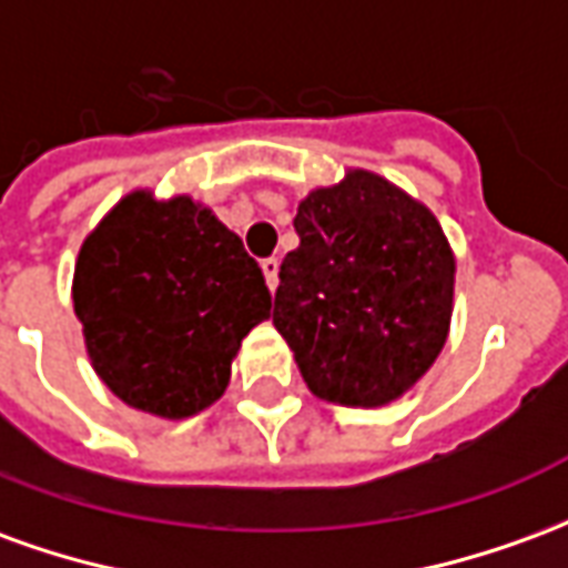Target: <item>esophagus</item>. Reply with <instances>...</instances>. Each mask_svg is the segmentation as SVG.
Masks as SVG:
<instances>
[{"label": "esophagus", "mask_w": 568, "mask_h": 568, "mask_svg": "<svg viewBox=\"0 0 568 568\" xmlns=\"http://www.w3.org/2000/svg\"><path fill=\"white\" fill-rule=\"evenodd\" d=\"M261 271H264V280H267V288H276V283H280V261L276 258H264L261 261Z\"/></svg>", "instance_id": "34e87169"}]
</instances>
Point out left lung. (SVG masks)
Here are the masks:
<instances>
[{
  "mask_svg": "<svg viewBox=\"0 0 568 568\" xmlns=\"http://www.w3.org/2000/svg\"><path fill=\"white\" fill-rule=\"evenodd\" d=\"M273 325L322 402L381 407L447 344L456 258L428 206L368 170L297 203Z\"/></svg>",
  "mask_w": 568,
  "mask_h": 568,
  "instance_id": "obj_1",
  "label": "left lung"
}]
</instances>
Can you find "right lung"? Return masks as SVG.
I'll use <instances>...</instances> for the list:
<instances>
[{"mask_svg":"<svg viewBox=\"0 0 568 568\" xmlns=\"http://www.w3.org/2000/svg\"><path fill=\"white\" fill-rule=\"evenodd\" d=\"M72 304L100 381L142 414L219 402L236 349L271 316L243 240L187 194L130 191L81 243Z\"/></svg>","mask_w":568,"mask_h":568,"instance_id":"1","label":"right lung"}]
</instances>
